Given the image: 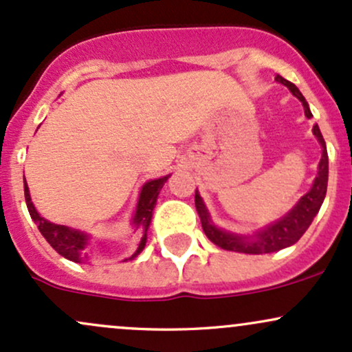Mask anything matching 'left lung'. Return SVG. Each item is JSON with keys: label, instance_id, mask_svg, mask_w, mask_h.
I'll return each instance as SVG.
<instances>
[{"label": "left lung", "instance_id": "left-lung-1", "mask_svg": "<svg viewBox=\"0 0 352 352\" xmlns=\"http://www.w3.org/2000/svg\"><path fill=\"white\" fill-rule=\"evenodd\" d=\"M276 81L283 82L284 86L291 89V93L298 98L299 101L302 102L304 113H306L307 118H311L313 114L309 111V106H307V101L304 100V96L291 81L284 80L283 76L276 74ZM314 136L318 138V141L322 146V157L319 161V171L318 176H316L313 188L307 195H304L299 203L284 216L283 219H279L278 223L271 224L266 229H263L261 232L254 236V238H246V236H236L231 234V232L221 231L211 224V219H209L208 209L204 206L201 196L195 195V204L196 211L201 218V224H203L204 234L208 236L209 241L216 244V246L223 248V250L228 251H238V252H246V254H264V252H274L283 250V248L291 246V244L298 243L299 238L306 232V229L309 228V224L313 223L314 216L318 214L319 208H321L322 201H324L326 189H327V151H326V143L324 138H322L321 131H319L318 124L313 126Z\"/></svg>", "mask_w": 352, "mask_h": 352}]
</instances>
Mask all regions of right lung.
I'll list each match as a JSON object with an SVG mask.
<instances>
[{
	"label": "right lung",
	"mask_w": 352,
	"mask_h": 352,
	"mask_svg": "<svg viewBox=\"0 0 352 352\" xmlns=\"http://www.w3.org/2000/svg\"><path fill=\"white\" fill-rule=\"evenodd\" d=\"M166 179H168V176L160 177V179H153L149 181V183H146L143 189H141L136 214H134V224H136V226H143L144 234L140 241V246H138L136 252H134L129 259L136 258V256L143 251L146 244V231H148V226L153 218V209H155L157 195H160L161 188H163ZM25 199H26V206H28V211H30L31 219L38 224L39 232H41L43 238L51 244V248H53L58 254H61L63 258L69 259V261H74V263H81L82 250L86 248L88 236H86L85 232L76 231V229H69L66 226H61V224H53L50 223V221H46L45 218H41V216L38 214L36 209H34L33 203H31L30 189H28L26 181H25Z\"/></svg>",
	"instance_id": "right-lung-1"
}]
</instances>
